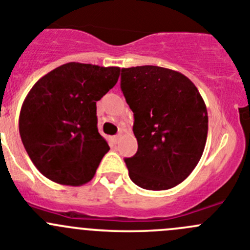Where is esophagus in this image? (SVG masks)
I'll return each instance as SVG.
<instances>
[{"label": "esophagus", "instance_id": "1", "mask_svg": "<svg viewBox=\"0 0 250 250\" xmlns=\"http://www.w3.org/2000/svg\"><path fill=\"white\" fill-rule=\"evenodd\" d=\"M111 141H112V143H113V144H117L118 141H120V136H113L111 138Z\"/></svg>", "mask_w": 250, "mask_h": 250}]
</instances>
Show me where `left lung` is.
<instances>
[{"label":"left lung","mask_w":250,"mask_h":250,"mask_svg":"<svg viewBox=\"0 0 250 250\" xmlns=\"http://www.w3.org/2000/svg\"><path fill=\"white\" fill-rule=\"evenodd\" d=\"M121 88L134 113L138 150L125 162L129 178L146 190L183 183L206 146L208 116L192 81L167 67H123Z\"/></svg>","instance_id":"obj_1"}]
</instances>
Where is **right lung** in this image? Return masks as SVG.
<instances>
[{
  "mask_svg": "<svg viewBox=\"0 0 250 250\" xmlns=\"http://www.w3.org/2000/svg\"><path fill=\"white\" fill-rule=\"evenodd\" d=\"M118 66L67 62L39 79L20 113L22 143L37 169L60 185L81 186L109 150L96 102L117 83Z\"/></svg>",
  "mask_w": 250,
  "mask_h": 250,
  "instance_id": "1",
  "label": "right lung"
}]
</instances>
